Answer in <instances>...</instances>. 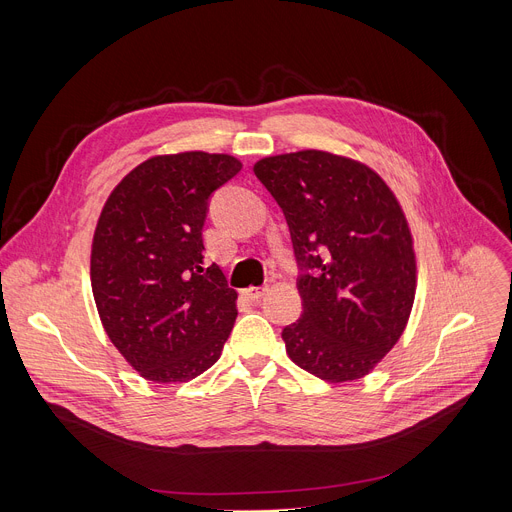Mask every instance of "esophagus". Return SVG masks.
Listing matches in <instances>:
<instances>
[{
	"mask_svg": "<svg viewBox=\"0 0 512 512\" xmlns=\"http://www.w3.org/2000/svg\"><path fill=\"white\" fill-rule=\"evenodd\" d=\"M265 292H267V288H265V286H251V288H247V290H245V297H247L249 301L257 303V301H261V297H263Z\"/></svg>",
	"mask_w": 512,
	"mask_h": 512,
	"instance_id": "esophagus-1",
	"label": "esophagus"
}]
</instances>
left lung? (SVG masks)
I'll list each match as a JSON object with an SVG mask.
<instances>
[{"mask_svg": "<svg viewBox=\"0 0 512 512\" xmlns=\"http://www.w3.org/2000/svg\"><path fill=\"white\" fill-rule=\"evenodd\" d=\"M255 176L284 211L303 313L286 353L332 384L359 380L407 328L415 301L413 236L390 186L357 159L305 149L263 157Z\"/></svg>", "mask_w": 512, "mask_h": 512, "instance_id": "8db88e82", "label": "left lung"}]
</instances>
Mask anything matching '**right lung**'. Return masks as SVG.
<instances>
[{"instance_id":"1","label":"right lung","mask_w":512,"mask_h":512,"mask_svg":"<svg viewBox=\"0 0 512 512\" xmlns=\"http://www.w3.org/2000/svg\"><path fill=\"white\" fill-rule=\"evenodd\" d=\"M226 153L155 155L107 197L91 286L105 334L145 380L188 382L220 359L238 294L205 265L209 197L240 172Z\"/></svg>"}]
</instances>
